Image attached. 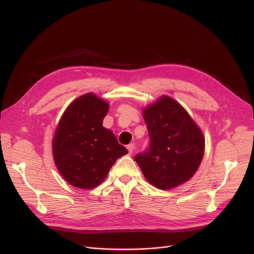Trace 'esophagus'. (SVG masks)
<instances>
[{"label": "esophagus", "instance_id": "1", "mask_svg": "<svg viewBox=\"0 0 254 254\" xmlns=\"http://www.w3.org/2000/svg\"><path fill=\"white\" fill-rule=\"evenodd\" d=\"M127 151H128V153L129 154H131L132 153V151H134V149H135V145L134 144H128L127 146Z\"/></svg>", "mask_w": 254, "mask_h": 254}]
</instances>
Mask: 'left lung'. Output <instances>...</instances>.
Segmentation results:
<instances>
[{
    "label": "left lung",
    "instance_id": "8db88e82",
    "mask_svg": "<svg viewBox=\"0 0 254 254\" xmlns=\"http://www.w3.org/2000/svg\"><path fill=\"white\" fill-rule=\"evenodd\" d=\"M150 144L135 156L144 177L158 190L189 181L204 156L202 130L183 107L164 96L143 109Z\"/></svg>",
    "mask_w": 254,
    "mask_h": 254
}]
</instances>
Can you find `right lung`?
Masks as SVG:
<instances>
[{
    "label": "right lung",
    "mask_w": 254,
    "mask_h": 254,
    "mask_svg": "<svg viewBox=\"0 0 254 254\" xmlns=\"http://www.w3.org/2000/svg\"><path fill=\"white\" fill-rule=\"evenodd\" d=\"M108 109V103L89 92L69 105L58 125L53 159L64 179L75 188H97L117 159L127 153L113 132L103 127Z\"/></svg>",
    "instance_id": "add662e5"
}]
</instances>
